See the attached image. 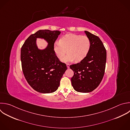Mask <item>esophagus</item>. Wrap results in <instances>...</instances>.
<instances>
[{
  "mask_svg": "<svg viewBox=\"0 0 130 130\" xmlns=\"http://www.w3.org/2000/svg\"><path fill=\"white\" fill-rule=\"evenodd\" d=\"M67 68L69 69V68H70V64H69V63H67Z\"/></svg>",
  "mask_w": 130,
  "mask_h": 130,
  "instance_id": "esophagus-1",
  "label": "esophagus"
}]
</instances>
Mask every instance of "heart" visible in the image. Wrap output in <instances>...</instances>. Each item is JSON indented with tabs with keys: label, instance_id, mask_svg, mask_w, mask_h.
<instances>
[{
	"label": "heart",
	"instance_id": "obj_1",
	"mask_svg": "<svg viewBox=\"0 0 130 130\" xmlns=\"http://www.w3.org/2000/svg\"><path fill=\"white\" fill-rule=\"evenodd\" d=\"M91 48V41L86 36L75 34H68L60 39L59 43L53 45L55 55L59 58H62L65 54H68L62 59L63 62H72L75 60L79 62L88 55Z\"/></svg>",
	"mask_w": 130,
	"mask_h": 130
}]
</instances>
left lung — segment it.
Segmentation results:
<instances>
[{
  "instance_id": "obj_1",
  "label": "left lung",
  "mask_w": 130,
  "mask_h": 130,
  "mask_svg": "<svg viewBox=\"0 0 130 130\" xmlns=\"http://www.w3.org/2000/svg\"><path fill=\"white\" fill-rule=\"evenodd\" d=\"M91 41L90 50L86 57L77 64L70 66L74 75L71 78L74 89L80 92H90L100 84L106 62V50L100 39L84 31Z\"/></svg>"
}]
</instances>
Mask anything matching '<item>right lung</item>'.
Masks as SVG:
<instances>
[{"mask_svg": "<svg viewBox=\"0 0 130 130\" xmlns=\"http://www.w3.org/2000/svg\"><path fill=\"white\" fill-rule=\"evenodd\" d=\"M58 30H39L30 35L21 49V61L24 77L30 86L37 91L49 93L55 91L67 69L55 55L53 45L60 34ZM37 38H44L48 43L43 50L38 48Z\"/></svg>", "mask_w": 130, "mask_h": 130, "instance_id": "add662e5", "label": "right lung"}]
</instances>
